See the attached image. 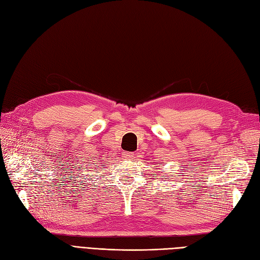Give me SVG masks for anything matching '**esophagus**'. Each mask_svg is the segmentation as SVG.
Segmentation results:
<instances>
[{
    "label": "esophagus",
    "mask_w": 260,
    "mask_h": 260,
    "mask_svg": "<svg viewBox=\"0 0 260 260\" xmlns=\"http://www.w3.org/2000/svg\"><path fill=\"white\" fill-rule=\"evenodd\" d=\"M123 156H124V158H127V159H132L133 157H135V154L129 152V153H124V154H123Z\"/></svg>",
    "instance_id": "34e87169"
}]
</instances>
